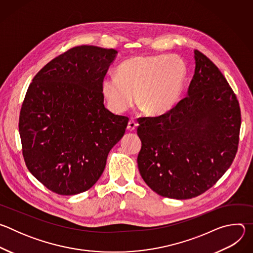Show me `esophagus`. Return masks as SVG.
Wrapping results in <instances>:
<instances>
[{"instance_id": "34e87169", "label": "esophagus", "mask_w": 253, "mask_h": 253, "mask_svg": "<svg viewBox=\"0 0 253 253\" xmlns=\"http://www.w3.org/2000/svg\"><path fill=\"white\" fill-rule=\"evenodd\" d=\"M136 127H137V123H136L133 119H131V120L128 122L127 130H128V131H134V130L136 129Z\"/></svg>"}]
</instances>
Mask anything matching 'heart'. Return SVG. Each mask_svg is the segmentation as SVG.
I'll use <instances>...</instances> for the list:
<instances>
[{
	"mask_svg": "<svg viewBox=\"0 0 253 253\" xmlns=\"http://www.w3.org/2000/svg\"><path fill=\"white\" fill-rule=\"evenodd\" d=\"M186 76L184 62L176 56H136L123 61L117 76L102 82V92L108 106L115 113H123L134 104L148 115L168 112L177 103Z\"/></svg>",
	"mask_w": 253,
	"mask_h": 253,
	"instance_id": "1",
	"label": "heart"
}]
</instances>
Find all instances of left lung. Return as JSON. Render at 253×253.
Returning <instances> with one entry per match:
<instances>
[{"instance_id": "1", "label": "left lung", "mask_w": 253, "mask_h": 253, "mask_svg": "<svg viewBox=\"0 0 253 253\" xmlns=\"http://www.w3.org/2000/svg\"><path fill=\"white\" fill-rule=\"evenodd\" d=\"M187 96L168 112L138 118L137 163L157 194L190 199L211 188L232 164L239 142L240 107L216 65L194 51Z\"/></svg>"}]
</instances>
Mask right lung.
<instances>
[{
	"label": "right lung",
	"instance_id": "add662e5",
	"mask_svg": "<svg viewBox=\"0 0 253 253\" xmlns=\"http://www.w3.org/2000/svg\"><path fill=\"white\" fill-rule=\"evenodd\" d=\"M117 51L77 46L45 65L22 104L19 131L29 171L49 190L75 195L102 175L129 118L104 106L102 82Z\"/></svg>",
	"mask_w": 253,
	"mask_h": 253
}]
</instances>
